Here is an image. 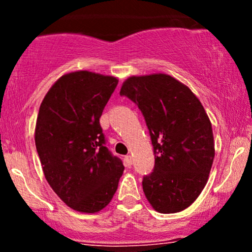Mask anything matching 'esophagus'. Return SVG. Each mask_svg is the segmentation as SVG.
<instances>
[{"mask_svg": "<svg viewBox=\"0 0 252 252\" xmlns=\"http://www.w3.org/2000/svg\"><path fill=\"white\" fill-rule=\"evenodd\" d=\"M124 163H126V167H131L132 166V158L130 155H126L124 158Z\"/></svg>", "mask_w": 252, "mask_h": 252, "instance_id": "esophagus-1", "label": "esophagus"}]
</instances>
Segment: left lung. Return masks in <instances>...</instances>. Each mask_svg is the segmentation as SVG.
Returning <instances> with one entry per match:
<instances>
[{
  "mask_svg": "<svg viewBox=\"0 0 252 252\" xmlns=\"http://www.w3.org/2000/svg\"><path fill=\"white\" fill-rule=\"evenodd\" d=\"M134 102L148 126L155 164L143 192L155 211L187 209L206 185L215 158L212 126L200 100L168 74L130 77L120 92Z\"/></svg>",
  "mask_w": 252,
  "mask_h": 252,
  "instance_id": "obj_1",
  "label": "left lung"
}]
</instances>
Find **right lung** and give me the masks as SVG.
Wrapping results in <instances>:
<instances>
[{
    "label": "right lung",
    "mask_w": 252,
    "mask_h": 252,
    "mask_svg": "<svg viewBox=\"0 0 252 252\" xmlns=\"http://www.w3.org/2000/svg\"><path fill=\"white\" fill-rule=\"evenodd\" d=\"M118 80L89 71L65 74L39 109L35 146L43 174L62 200L85 213L111 201L122 160L106 147L99 118Z\"/></svg>",
    "instance_id": "add662e5"
}]
</instances>
